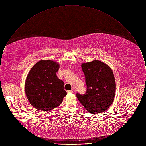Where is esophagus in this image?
I'll return each mask as SVG.
<instances>
[{
	"label": "esophagus",
	"instance_id": "34e87169",
	"mask_svg": "<svg viewBox=\"0 0 146 146\" xmlns=\"http://www.w3.org/2000/svg\"><path fill=\"white\" fill-rule=\"evenodd\" d=\"M67 92L68 93H72V92H73V90L72 89V90H67Z\"/></svg>",
	"mask_w": 146,
	"mask_h": 146
}]
</instances>
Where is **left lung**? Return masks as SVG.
<instances>
[{
	"label": "left lung",
	"mask_w": 146,
	"mask_h": 146,
	"mask_svg": "<svg viewBox=\"0 0 146 146\" xmlns=\"http://www.w3.org/2000/svg\"><path fill=\"white\" fill-rule=\"evenodd\" d=\"M87 89L85 94H76L81 104L90 113L104 112L112 104L116 83L111 68L98 60L82 64Z\"/></svg>",
	"instance_id": "8db88e82"
}]
</instances>
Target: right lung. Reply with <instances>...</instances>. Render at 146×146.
<instances>
[{"label":"right lung","instance_id":"right-lung-1","mask_svg":"<svg viewBox=\"0 0 146 146\" xmlns=\"http://www.w3.org/2000/svg\"><path fill=\"white\" fill-rule=\"evenodd\" d=\"M60 65L50 60L36 63L29 71L25 85L26 97L33 107L49 111L58 107L67 94L63 82L56 73Z\"/></svg>","mask_w":146,"mask_h":146}]
</instances>
